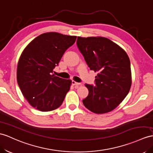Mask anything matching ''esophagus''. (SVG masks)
<instances>
[{"label":"esophagus","instance_id":"34e87169","mask_svg":"<svg viewBox=\"0 0 153 153\" xmlns=\"http://www.w3.org/2000/svg\"><path fill=\"white\" fill-rule=\"evenodd\" d=\"M72 84H73V85H80V84L79 83V82H75V81L73 80V81H72Z\"/></svg>","mask_w":153,"mask_h":153}]
</instances>
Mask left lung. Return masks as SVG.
Segmentation results:
<instances>
[{"label": "left lung", "mask_w": 153, "mask_h": 153, "mask_svg": "<svg viewBox=\"0 0 153 153\" xmlns=\"http://www.w3.org/2000/svg\"><path fill=\"white\" fill-rule=\"evenodd\" d=\"M76 45L89 69L97 73L94 85L85 84L89 94L82 100L84 105L95 114L109 112L123 100L131 87L128 55L103 37H78Z\"/></svg>", "instance_id": "left-lung-1"}]
</instances>
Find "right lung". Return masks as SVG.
Masks as SVG:
<instances>
[{
	"mask_svg": "<svg viewBox=\"0 0 153 153\" xmlns=\"http://www.w3.org/2000/svg\"><path fill=\"white\" fill-rule=\"evenodd\" d=\"M76 36L57 32L44 33L26 47L19 59L17 80L25 98L42 111L62 105L71 80L55 76L53 69Z\"/></svg>",
	"mask_w": 153,
	"mask_h": 153,
	"instance_id": "add662e5",
	"label": "right lung"
}]
</instances>
